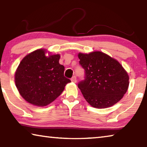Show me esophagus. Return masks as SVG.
<instances>
[{
	"label": "esophagus",
	"instance_id": "obj_1",
	"mask_svg": "<svg viewBox=\"0 0 147 147\" xmlns=\"http://www.w3.org/2000/svg\"><path fill=\"white\" fill-rule=\"evenodd\" d=\"M71 81L73 82H76V81H77V80H76V77L75 76H73L71 78Z\"/></svg>",
	"mask_w": 147,
	"mask_h": 147
}]
</instances>
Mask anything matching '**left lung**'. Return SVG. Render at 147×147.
Returning <instances> with one entry per match:
<instances>
[{"instance_id": "left-lung-1", "label": "left lung", "mask_w": 147, "mask_h": 147, "mask_svg": "<svg viewBox=\"0 0 147 147\" xmlns=\"http://www.w3.org/2000/svg\"><path fill=\"white\" fill-rule=\"evenodd\" d=\"M84 80L78 84L87 102L94 108L114 105L127 91L129 77L119 62L101 52L78 54Z\"/></svg>"}]
</instances>
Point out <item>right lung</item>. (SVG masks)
Instances as JSON below:
<instances>
[{
	"label": "right lung",
	"instance_id": "right-lung-1",
	"mask_svg": "<svg viewBox=\"0 0 147 147\" xmlns=\"http://www.w3.org/2000/svg\"><path fill=\"white\" fill-rule=\"evenodd\" d=\"M43 49L28 54L17 68L15 82L21 95L28 102L38 106L51 103L71 82L64 76L65 67L59 64V54L47 57Z\"/></svg>",
	"mask_w": 147,
	"mask_h": 147
}]
</instances>
